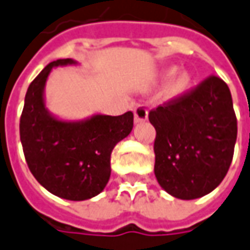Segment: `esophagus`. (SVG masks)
Segmentation results:
<instances>
[{
  "label": "esophagus",
  "mask_w": 250,
  "mask_h": 250,
  "mask_svg": "<svg viewBox=\"0 0 250 250\" xmlns=\"http://www.w3.org/2000/svg\"><path fill=\"white\" fill-rule=\"evenodd\" d=\"M148 118V111L146 108L145 105H137L135 108V122L136 124H140V122L147 121Z\"/></svg>",
  "instance_id": "obj_1"
}]
</instances>
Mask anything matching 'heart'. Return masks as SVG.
Returning a JSON list of instances; mask_svg holds the SVG:
<instances>
[{"label":"heart","mask_w":250,"mask_h":250,"mask_svg":"<svg viewBox=\"0 0 250 250\" xmlns=\"http://www.w3.org/2000/svg\"><path fill=\"white\" fill-rule=\"evenodd\" d=\"M169 78L171 80L168 81V83L165 85V89H164V95L169 100L183 96L184 93L188 92V89L191 88L192 75L187 70L176 71L175 67H169L161 75V81H165Z\"/></svg>","instance_id":"b5f03b06"}]
</instances>
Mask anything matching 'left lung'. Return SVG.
<instances>
[{
    "label": "left lung",
    "instance_id": "8db88e82",
    "mask_svg": "<svg viewBox=\"0 0 250 250\" xmlns=\"http://www.w3.org/2000/svg\"><path fill=\"white\" fill-rule=\"evenodd\" d=\"M157 130L154 173L179 199L207 195L227 175L237 140V118L227 83L209 77L148 114Z\"/></svg>",
    "mask_w": 250,
    "mask_h": 250
}]
</instances>
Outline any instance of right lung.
I'll return each mask as SVG.
<instances>
[{
  "mask_svg": "<svg viewBox=\"0 0 250 250\" xmlns=\"http://www.w3.org/2000/svg\"><path fill=\"white\" fill-rule=\"evenodd\" d=\"M70 64L77 62H52L30 83L20 117V140L28 169L43 188L63 199L85 201L108 183L111 152L132 132L133 113L95 114L81 121L53 115L45 104V85L52 68Z\"/></svg>",
  "mask_w": 250,
  "mask_h": 250,
  "instance_id": "right-lung-1",
  "label": "right lung"
}]
</instances>
